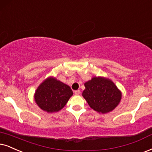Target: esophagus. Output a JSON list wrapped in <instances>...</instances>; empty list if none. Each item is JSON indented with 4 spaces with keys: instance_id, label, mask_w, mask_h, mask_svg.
Instances as JSON below:
<instances>
[{
    "instance_id": "esophagus-1",
    "label": "esophagus",
    "mask_w": 152,
    "mask_h": 152,
    "mask_svg": "<svg viewBox=\"0 0 152 152\" xmlns=\"http://www.w3.org/2000/svg\"><path fill=\"white\" fill-rule=\"evenodd\" d=\"M74 94L76 95H78L80 94V90H74Z\"/></svg>"
}]
</instances>
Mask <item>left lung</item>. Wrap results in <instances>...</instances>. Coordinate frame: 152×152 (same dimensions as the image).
<instances>
[{
    "mask_svg": "<svg viewBox=\"0 0 152 152\" xmlns=\"http://www.w3.org/2000/svg\"><path fill=\"white\" fill-rule=\"evenodd\" d=\"M84 85L86 89L82 93L83 97L89 106L97 112H110L120 102L121 92L109 78L93 77Z\"/></svg>",
    "mask_w": 152,
    "mask_h": 152,
    "instance_id": "obj_1",
    "label": "left lung"
}]
</instances>
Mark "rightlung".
Here are the masks:
<instances>
[{"instance_id":"right-lung-1","label":"right lung","mask_w":152,"mask_h":152,"mask_svg":"<svg viewBox=\"0 0 152 152\" xmlns=\"http://www.w3.org/2000/svg\"><path fill=\"white\" fill-rule=\"evenodd\" d=\"M72 95L69 86L55 78L49 77L36 89L34 99L42 110L53 113L61 110Z\"/></svg>"}]
</instances>
